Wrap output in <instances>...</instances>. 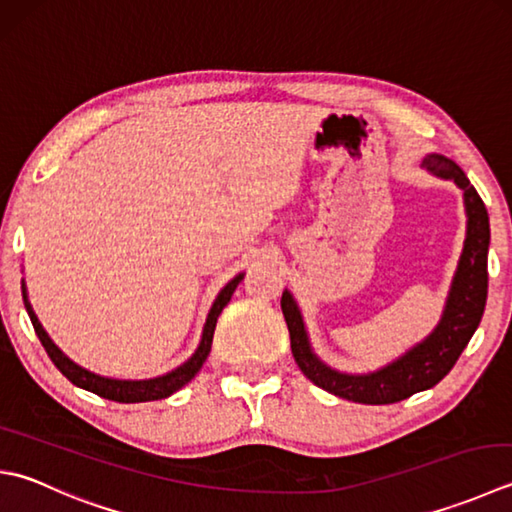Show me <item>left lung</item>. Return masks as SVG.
<instances>
[{
	"label": "left lung",
	"mask_w": 512,
	"mask_h": 512,
	"mask_svg": "<svg viewBox=\"0 0 512 512\" xmlns=\"http://www.w3.org/2000/svg\"><path fill=\"white\" fill-rule=\"evenodd\" d=\"M424 166L437 177L453 179L464 190V202L468 213V235L464 244L462 259L450 288L444 317L435 333L422 344L415 346L402 359L370 375H342L330 370L313 355L308 346L302 315L290 293L282 295V313L290 333V350L299 370L315 386L328 390L348 402L357 404H395L402 399L419 393V390L433 388L450 373V368L462 355L470 337L482 322L486 295H488V242L490 226L488 213L482 197L475 186L455 162L430 155L424 159Z\"/></svg>",
	"instance_id": "8db88e82"
}]
</instances>
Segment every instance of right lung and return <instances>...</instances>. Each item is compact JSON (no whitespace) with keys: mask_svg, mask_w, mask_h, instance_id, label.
<instances>
[{"mask_svg":"<svg viewBox=\"0 0 512 512\" xmlns=\"http://www.w3.org/2000/svg\"><path fill=\"white\" fill-rule=\"evenodd\" d=\"M244 275H237L233 282H228L224 286L222 293L217 295L213 308H210L208 319H206V326H204V335H202V344H199L197 353L188 359L186 364L179 366L173 373H168L164 377H157V379H146V382H119V379H106V377H99L88 373V370L79 368L77 364L70 362L68 357L62 355V350H57V346L50 342L48 335L44 333L42 324L37 322V317L33 313V308H30L28 299H26V288L22 286V295H24V306L28 310V317L30 322H33L35 333L39 337V342H42L44 350L50 357V362L57 366L59 373H62L70 384H75L84 390H90V393H95L104 399H110V402H119V404H139V402H155V399H164L168 395H173L175 390H179L182 386H186L190 379H193L199 368L204 366L206 357L210 353V344H213V333H215V324H217V317L222 315L224 306L230 302V297H233L237 284L242 282Z\"/></svg>","mask_w":512,"mask_h":512,"instance_id":"1","label":"right lung"}]
</instances>
